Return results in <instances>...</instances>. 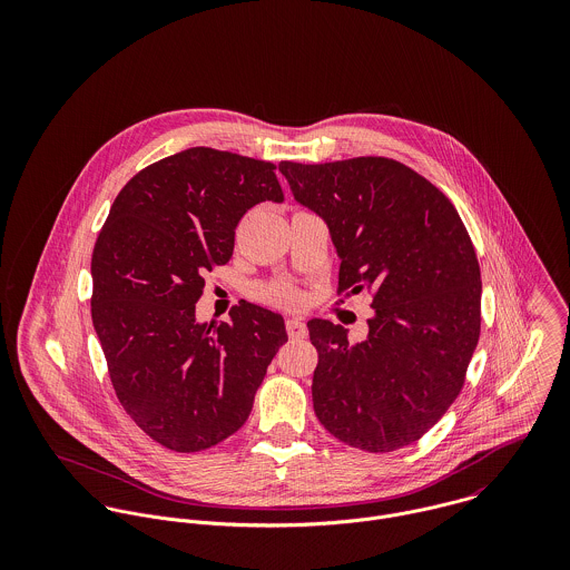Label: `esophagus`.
I'll return each mask as SVG.
<instances>
[{
    "instance_id": "34e87169",
    "label": "esophagus",
    "mask_w": 570,
    "mask_h": 570,
    "mask_svg": "<svg viewBox=\"0 0 570 570\" xmlns=\"http://www.w3.org/2000/svg\"><path fill=\"white\" fill-rule=\"evenodd\" d=\"M287 333H289V337H294V340H301V337H307V325L303 323V321H298V318H289L287 321Z\"/></svg>"
}]
</instances>
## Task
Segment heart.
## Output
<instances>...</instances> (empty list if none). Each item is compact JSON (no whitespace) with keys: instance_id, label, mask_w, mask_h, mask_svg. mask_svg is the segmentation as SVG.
Listing matches in <instances>:
<instances>
[{"instance_id":"heart-1","label":"heart","mask_w":570,"mask_h":570,"mask_svg":"<svg viewBox=\"0 0 570 570\" xmlns=\"http://www.w3.org/2000/svg\"><path fill=\"white\" fill-rule=\"evenodd\" d=\"M265 298L272 301V303H281V305H298V303H301L298 289L292 287V285H287V283L272 285V287L265 292Z\"/></svg>"}]
</instances>
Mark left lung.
Listing matches in <instances>:
<instances>
[{"instance_id":"8db88e82","label":"left lung","mask_w":570,"mask_h":570,"mask_svg":"<svg viewBox=\"0 0 570 570\" xmlns=\"http://www.w3.org/2000/svg\"><path fill=\"white\" fill-rule=\"evenodd\" d=\"M294 199L325 219L337 294L371 292L368 335L309 321L312 397L342 443L393 452L421 439L459 397L481 335V267L452 202L389 158L281 163Z\"/></svg>"}]
</instances>
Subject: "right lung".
Masks as SVG:
<instances>
[{
    "instance_id": "right-lung-1",
    "label": "right lung",
    "mask_w": 570,
    "mask_h": 570,
    "mask_svg": "<svg viewBox=\"0 0 570 570\" xmlns=\"http://www.w3.org/2000/svg\"><path fill=\"white\" fill-rule=\"evenodd\" d=\"M274 164L193 147L134 175L91 254V321L127 414L173 452H202L249 416L283 316L242 301L230 323H197L204 276L226 265L235 228L281 204Z\"/></svg>"
}]
</instances>
